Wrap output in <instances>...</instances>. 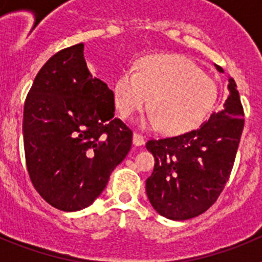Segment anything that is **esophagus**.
Segmentation results:
<instances>
[{
    "label": "esophagus",
    "instance_id": "esophagus-1",
    "mask_svg": "<svg viewBox=\"0 0 262 262\" xmlns=\"http://www.w3.org/2000/svg\"><path fill=\"white\" fill-rule=\"evenodd\" d=\"M133 143H134V145H136V147H139V145H143V144H144V138H143L142 134L134 133Z\"/></svg>",
    "mask_w": 262,
    "mask_h": 262
}]
</instances>
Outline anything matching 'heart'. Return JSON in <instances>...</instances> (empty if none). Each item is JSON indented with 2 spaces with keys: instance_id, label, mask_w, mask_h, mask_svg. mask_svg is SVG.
Instances as JSON below:
<instances>
[{
  "instance_id": "obj_1",
  "label": "heart",
  "mask_w": 262,
  "mask_h": 262,
  "mask_svg": "<svg viewBox=\"0 0 262 262\" xmlns=\"http://www.w3.org/2000/svg\"><path fill=\"white\" fill-rule=\"evenodd\" d=\"M216 96L215 81L190 59L174 53L144 57L138 71H124L114 86V102L120 117H133L149 102L152 114L147 123L172 135L187 133L202 123L214 107Z\"/></svg>"
}]
</instances>
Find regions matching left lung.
<instances>
[{
	"label": "left lung",
	"mask_w": 262,
	"mask_h": 262,
	"mask_svg": "<svg viewBox=\"0 0 262 262\" xmlns=\"http://www.w3.org/2000/svg\"><path fill=\"white\" fill-rule=\"evenodd\" d=\"M219 72L222 67L215 66ZM224 107L198 128L177 136L148 140L155 157L147 178L148 200L160 215L186 221L209 210L230 178L244 128V110L233 78Z\"/></svg>",
	"instance_id": "left-lung-1"
}]
</instances>
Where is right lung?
I'll return each mask as SVG.
<instances>
[{"instance_id":"obj_1","label":"right lung","mask_w":262,"mask_h":262,"mask_svg":"<svg viewBox=\"0 0 262 262\" xmlns=\"http://www.w3.org/2000/svg\"><path fill=\"white\" fill-rule=\"evenodd\" d=\"M114 114V93L92 76L82 43L41 67L25 101L23 144L30 180L46 202L77 211L102 193L133 144V131Z\"/></svg>"}]
</instances>
